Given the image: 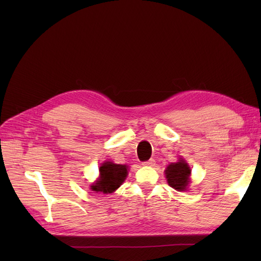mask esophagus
Returning <instances> with one entry per match:
<instances>
[{
    "label": "esophagus",
    "instance_id": "34e87169",
    "mask_svg": "<svg viewBox=\"0 0 261 261\" xmlns=\"http://www.w3.org/2000/svg\"><path fill=\"white\" fill-rule=\"evenodd\" d=\"M154 163H155L154 159H150L148 161L143 162V165H145V167H152V165H154Z\"/></svg>",
    "mask_w": 261,
    "mask_h": 261
}]
</instances>
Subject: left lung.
<instances>
[{"label":"left lung","instance_id":"left-lung-1","mask_svg":"<svg viewBox=\"0 0 261 261\" xmlns=\"http://www.w3.org/2000/svg\"><path fill=\"white\" fill-rule=\"evenodd\" d=\"M192 170L184 159H179L175 163L169 164L165 169V177L169 185L176 189L178 192L186 191L189 184V176H191Z\"/></svg>","mask_w":261,"mask_h":261}]
</instances>
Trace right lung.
Instances as JSON below:
<instances>
[{
	"mask_svg": "<svg viewBox=\"0 0 261 261\" xmlns=\"http://www.w3.org/2000/svg\"><path fill=\"white\" fill-rule=\"evenodd\" d=\"M128 167L126 164H115L106 161L99 168V178L90 186L96 193L111 194L120 187L128 175Z\"/></svg>",
	"mask_w": 261,
	"mask_h": 261,
	"instance_id": "obj_1",
	"label": "right lung"
}]
</instances>
